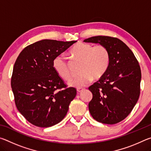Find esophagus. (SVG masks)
Returning a JSON list of instances; mask_svg holds the SVG:
<instances>
[{"mask_svg":"<svg viewBox=\"0 0 151 151\" xmlns=\"http://www.w3.org/2000/svg\"><path fill=\"white\" fill-rule=\"evenodd\" d=\"M83 90H84V88H77V92L80 93V92L83 91Z\"/></svg>","mask_w":151,"mask_h":151,"instance_id":"1","label":"esophagus"}]
</instances>
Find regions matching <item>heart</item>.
Listing matches in <instances>:
<instances>
[{"label": "heart", "mask_w": 151, "mask_h": 151, "mask_svg": "<svg viewBox=\"0 0 151 151\" xmlns=\"http://www.w3.org/2000/svg\"><path fill=\"white\" fill-rule=\"evenodd\" d=\"M70 53L76 59L81 60L79 68L81 74L68 83L73 87L83 88L90 83L93 77L94 79L102 78L109 67L111 55L108 48L104 45L93 47L88 43L80 42L71 48ZM52 66L60 78L70 80L72 75L65 57L57 56L52 61Z\"/></svg>", "instance_id": "b5f03b06"}]
</instances>
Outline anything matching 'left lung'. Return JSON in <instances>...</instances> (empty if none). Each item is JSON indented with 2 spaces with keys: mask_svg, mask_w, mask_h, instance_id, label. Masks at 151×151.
Returning a JSON list of instances; mask_svg holds the SVG:
<instances>
[{
  "mask_svg": "<svg viewBox=\"0 0 151 151\" xmlns=\"http://www.w3.org/2000/svg\"><path fill=\"white\" fill-rule=\"evenodd\" d=\"M84 42L105 46L111 55L106 73L88 88L93 93L89 111L99 122L118 123L131 113L139 98L141 70L139 62L132 50L117 38L96 36Z\"/></svg>",
  "mask_w": 151,
  "mask_h": 151,
  "instance_id": "8db88e82",
  "label": "left lung"
}]
</instances>
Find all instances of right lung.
<instances>
[{
  "label": "right lung",
  "mask_w": 151,
  "mask_h": 151,
  "mask_svg": "<svg viewBox=\"0 0 151 151\" xmlns=\"http://www.w3.org/2000/svg\"><path fill=\"white\" fill-rule=\"evenodd\" d=\"M77 41L45 39L25 47L17 58L11 87L17 109L30 123L50 127L60 122L76 94L52 66L58 55Z\"/></svg>",
  "instance_id": "obj_1"
}]
</instances>
